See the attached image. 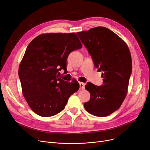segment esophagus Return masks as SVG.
I'll return each mask as SVG.
<instances>
[{"label":"esophagus","instance_id":"obj_1","mask_svg":"<svg viewBox=\"0 0 150 150\" xmlns=\"http://www.w3.org/2000/svg\"><path fill=\"white\" fill-rule=\"evenodd\" d=\"M79 85H80V89L81 90H83L85 88V83H84L80 82H79Z\"/></svg>","mask_w":150,"mask_h":150}]
</instances>
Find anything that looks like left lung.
<instances>
[{
  "label": "left lung",
  "instance_id": "left-lung-1",
  "mask_svg": "<svg viewBox=\"0 0 150 150\" xmlns=\"http://www.w3.org/2000/svg\"><path fill=\"white\" fill-rule=\"evenodd\" d=\"M87 47L98 71H103V85L88 82L90 93L84 108L97 117H106L120 108L126 96L132 73L131 55L126 42L109 28L96 27L77 33Z\"/></svg>",
  "mask_w": 150,
  "mask_h": 150
}]
</instances>
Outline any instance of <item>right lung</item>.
I'll list each match as a JSON object with an SVG mask.
<instances>
[{"label": "right lung", "mask_w": 150, "mask_h": 150, "mask_svg": "<svg viewBox=\"0 0 150 150\" xmlns=\"http://www.w3.org/2000/svg\"><path fill=\"white\" fill-rule=\"evenodd\" d=\"M82 47L75 33L41 34L28 45L18 74L23 96L37 115H57L65 108L70 96L79 90L77 81H63L59 71H67L69 54Z\"/></svg>", "instance_id": "add662e5"}]
</instances>
